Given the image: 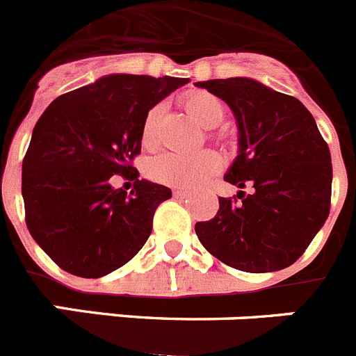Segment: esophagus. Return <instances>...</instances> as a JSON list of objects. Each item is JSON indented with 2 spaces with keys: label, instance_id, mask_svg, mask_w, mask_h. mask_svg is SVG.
Here are the masks:
<instances>
[{
  "label": "esophagus",
  "instance_id": "obj_1",
  "mask_svg": "<svg viewBox=\"0 0 356 356\" xmlns=\"http://www.w3.org/2000/svg\"><path fill=\"white\" fill-rule=\"evenodd\" d=\"M174 197H175V198H186V197H190V191H186V190H174Z\"/></svg>",
  "mask_w": 356,
  "mask_h": 356
}]
</instances>
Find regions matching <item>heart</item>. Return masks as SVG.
Listing matches in <instances>:
<instances>
[{"mask_svg":"<svg viewBox=\"0 0 356 356\" xmlns=\"http://www.w3.org/2000/svg\"><path fill=\"white\" fill-rule=\"evenodd\" d=\"M182 102L188 113L206 129L216 127L225 117V104L209 92H191ZM159 111H161L159 106L150 108L143 118L142 133H140L143 147H152L156 143V124H158ZM220 165H222L220 158L213 150H202L190 156L163 152L147 161L145 174L159 184L174 186V188H195L216 175Z\"/></svg>","mask_w":356,"mask_h":356,"instance_id":"1","label":"heart"}]
</instances>
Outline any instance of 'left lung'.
<instances>
[{"label": "left lung", "mask_w": 356, "mask_h": 356, "mask_svg": "<svg viewBox=\"0 0 356 356\" xmlns=\"http://www.w3.org/2000/svg\"><path fill=\"white\" fill-rule=\"evenodd\" d=\"M223 99L238 120L239 154L225 175L238 198L220 197L209 222L195 225L204 248L230 268L284 270L325 225L332 158L310 111L293 95L248 78L198 81Z\"/></svg>", "instance_id": "1"}]
</instances>
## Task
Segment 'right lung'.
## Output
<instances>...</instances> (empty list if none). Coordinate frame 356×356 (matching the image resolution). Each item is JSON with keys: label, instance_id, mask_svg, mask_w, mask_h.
Instances as JSON below:
<instances>
[{"label": "right lung", "instance_id": "1", "mask_svg": "<svg viewBox=\"0 0 356 356\" xmlns=\"http://www.w3.org/2000/svg\"><path fill=\"white\" fill-rule=\"evenodd\" d=\"M188 81L110 74L56 97L38 118L22 159L26 225L67 273L104 277L145 245L172 191L133 166L143 118ZM115 175L134 182L129 194L111 186Z\"/></svg>", "mask_w": 356, "mask_h": 356}]
</instances>
